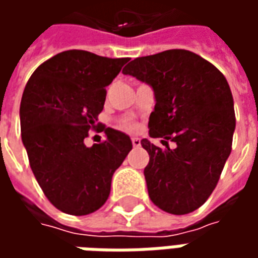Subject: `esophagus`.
Masks as SVG:
<instances>
[{
	"instance_id": "1",
	"label": "esophagus",
	"mask_w": 258,
	"mask_h": 258,
	"mask_svg": "<svg viewBox=\"0 0 258 258\" xmlns=\"http://www.w3.org/2000/svg\"><path fill=\"white\" fill-rule=\"evenodd\" d=\"M131 142H133V146H135V148H138V146H141V140H140V138H131Z\"/></svg>"
}]
</instances>
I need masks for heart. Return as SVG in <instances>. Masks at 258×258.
Segmentation results:
<instances>
[{"label": "heart", "instance_id": "heart-1", "mask_svg": "<svg viewBox=\"0 0 258 258\" xmlns=\"http://www.w3.org/2000/svg\"><path fill=\"white\" fill-rule=\"evenodd\" d=\"M120 127L124 130H134L135 124L133 121H130V120H121L120 121Z\"/></svg>", "mask_w": 258, "mask_h": 258}]
</instances>
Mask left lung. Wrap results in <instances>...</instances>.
I'll use <instances>...</instances> for the list:
<instances>
[{
  "label": "left lung",
  "instance_id": "8db88e82",
  "mask_svg": "<svg viewBox=\"0 0 258 258\" xmlns=\"http://www.w3.org/2000/svg\"><path fill=\"white\" fill-rule=\"evenodd\" d=\"M123 73L152 85L156 105L149 134L166 140V149L141 141L149 153L144 170L149 198L170 214L192 213L209 199L232 151L236 120L227 79L186 49L137 58ZM168 140L177 144L174 150Z\"/></svg>",
  "mask_w": 258,
  "mask_h": 258
}]
</instances>
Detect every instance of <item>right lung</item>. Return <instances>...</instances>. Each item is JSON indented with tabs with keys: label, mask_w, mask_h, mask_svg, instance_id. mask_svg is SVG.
Here are the masks:
<instances>
[{
	"label": "right lung",
	"mask_w": 258,
	"mask_h": 258,
	"mask_svg": "<svg viewBox=\"0 0 258 258\" xmlns=\"http://www.w3.org/2000/svg\"><path fill=\"white\" fill-rule=\"evenodd\" d=\"M127 62L69 49L40 64L26 84L22 141L42 192L63 213L87 216L101 209L113 174L133 149L128 135L96 124L106 87ZM90 129L105 131L107 140L87 148Z\"/></svg>",
	"instance_id": "right-lung-1"
}]
</instances>
